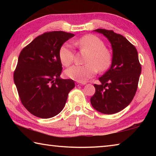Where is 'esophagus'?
<instances>
[{
	"label": "esophagus",
	"mask_w": 156,
	"mask_h": 156,
	"mask_svg": "<svg viewBox=\"0 0 156 156\" xmlns=\"http://www.w3.org/2000/svg\"><path fill=\"white\" fill-rule=\"evenodd\" d=\"M86 83H80V82H77V83H76V86H80V85H84V84H85Z\"/></svg>",
	"instance_id": "34e87169"
}]
</instances>
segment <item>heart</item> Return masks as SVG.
Listing matches in <instances>:
<instances>
[{"label":"heart","instance_id":"obj_1","mask_svg":"<svg viewBox=\"0 0 156 156\" xmlns=\"http://www.w3.org/2000/svg\"><path fill=\"white\" fill-rule=\"evenodd\" d=\"M79 49L89 52L84 65H74L65 71L68 78L77 82L84 83L93 77L98 69L105 72L109 69L112 63V53L105 47L104 42L96 36L88 34L74 42ZM58 57L62 64L68 67L73 62L74 52L70 44H63L60 47Z\"/></svg>","mask_w":156,"mask_h":156}]
</instances>
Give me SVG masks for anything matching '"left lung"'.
Listing matches in <instances>:
<instances>
[{
  "mask_svg": "<svg viewBox=\"0 0 156 156\" xmlns=\"http://www.w3.org/2000/svg\"><path fill=\"white\" fill-rule=\"evenodd\" d=\"M94 31L109 39L113 58L109 69L99 78L101 84H94L96 92L91 98V103L98 112L113 114L127 107L135 96L141 65L135 46L123 36L105 29Z\"/></svg>",
  "mask_w": 156,
  "mask_h": 156,
  "instance_id": "left-lung-1",
  "label": "left lung"
}]
</instances>
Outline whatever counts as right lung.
Here are the masks:
<instances>
[{"mask_svg":"<svg viewBox=\"0 0 156 156\" xmlns=\"http://www.w3.org/2000/svg\"><path fill=\"white\" fill-rule=\"evenodd\" d=\"M73 36L62 31H47L20 53L14 80L21 103L36 117L58 114L75 87L72 79L60 78L62 67L58 57L60 47Z\"/></svg>","mask_w":156,"mask_h":156,"instance_id":"1","label":"right lung"}]
</instances>
